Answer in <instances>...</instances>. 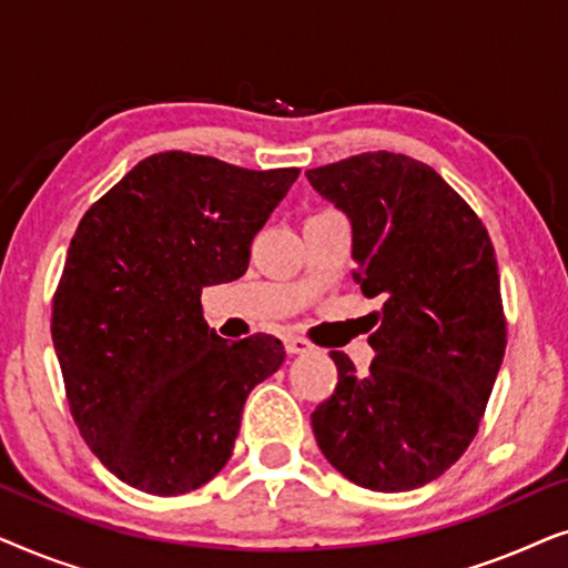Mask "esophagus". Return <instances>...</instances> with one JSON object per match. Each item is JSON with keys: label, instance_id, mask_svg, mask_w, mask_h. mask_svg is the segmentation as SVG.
<instances>
[{"label": "esophagus", "instance_id": "1", "mask_svg": "<svg viewBox=\"0 0 568 568\" xmlns=\"http://www.w3.org/2000/svg\"><path fill=\"white\" fill-rule=\"evenodd\" d=\"M313 344H310L307 338H300V336H292V338H286V352L290 354H310L313 352Z\"/></svg>", "mask_w": 568, "mask_h": 568}]
</instances>
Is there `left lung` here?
<instances>
[{
  "instance_id": "1",
  "label": "left lung",
  "mask_w": 568,
  "mask_h": 568,
  "mask_svg": "<svg viewBox=\"0 0 568 568\" xmlns=\"http://www.w3.org/2000/svg\"><path fill=\"white\" fill-rule=\"evenodd\" d=\"M305 175L352 222L354 282L383 300L367 375L331 352L338 383L313 410L317 447L356 486L410 491L468 449L499 375L507 317L491 237L406 154L364 152Z\"/></svg>"
}]
</instances>
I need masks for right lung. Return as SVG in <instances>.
Here are the masks:
<instances>
[{
	"instance_id": "obj_1",
	"label": "right lung",
	"mask_w": 568,
	"mask_h": 568,
	"mask_svg": "<svg viewBox=\"0 0 568 568\" xmlns=\"http://www.w3.org/2000/svg\"><path fill=\"white\" fill-rule=\"evenodd\" d=\"M297 175L160 152L84 212L51 338L77 429L123 484L178 496L230 460L247 393L282 367L284 346L268 333L216 336L201 290L245 274Z\"/></svg>"
}]
</instances>
